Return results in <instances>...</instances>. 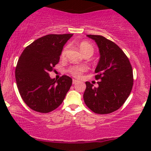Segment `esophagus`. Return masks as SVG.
<instances>
[{
	"label": "esophagus",
	"mask_w": 151,
	"mask_h": 151,
	"mask_svg": "<svg viewBox=\"0 0 151 151\" xmlns=\"http://www.w3.org/2000/svg\"><path fill=\"white\" fill-rule=\"evenodd\" d=\"M77 83H78V81H77V80H74V79H73V80H72V83H73V84L75 85V84H77Z\"/></svg>",
	"instance_id": "obj_1"
}]
</instances>
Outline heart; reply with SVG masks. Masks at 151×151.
Masks as SVG:
<instances>
[{"instance_id":"1","label":"heart","mask_w":151,"mask_h":151,"mask_svg":"<svg viewBox=\"0 0 151 151\" xmlns=\"http://www.w3.org/2000/svg\"><path fill=\"white\" fill-rule=\"evenodd\" d=\"M79 48H80V51L82 52L84 55H92L93 54L94 52V48L93 47V45H91V43H89L88 42H86V41H83V42H80L78 45ZM68 46L66 45L63 48L61 52H60V57L64 58L65 55L66 54V52L68 50ZM87 67L85 66H70L69 68H68V72L71 75H72L73 77H76V78H79L82 76V74L83 73L87 71Z\"/></svg>"}]
</instances>
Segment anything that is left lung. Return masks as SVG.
<instances>
[{"instance_id": "1", "label": "left lung", "mask_w": 151, "mask_h": 151, "mask_svg": "<svg viewBox=\"0 0 151 151\" xmlns=\"http://www.w3.org/2000/svg\"><path fill=\"white\" fill-rule=\"evenodd\" d=\"M99 48L100 60L95 72L99 87L86 82L83 98L96 114L115 112L124 104L133 87V70L126 55L115 43L99 35H87Z\"/></svg>"}]
</instances>
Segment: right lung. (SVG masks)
<instances>
[{
	"label": "right lung",
	"mask_w": 151,
	"mask_h": 151,
	"mask_svg": "<svg viewBox=\"0 0 151 151\" xmlns=\"http://www.w3.org/2000/svg\"><path fill=\"white\" fill-rule=\"evenodd\" d=\"M73 34H49L25 47L21 54L15 79L19 94L29 107L36 112L48 113L63 102L72 84V79L63 75L55 80L49 72L60 60L63 45Z\"/></svg>",
	"instance_id": "obj_1"
}]
</instances>
